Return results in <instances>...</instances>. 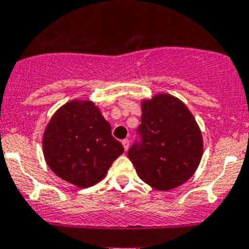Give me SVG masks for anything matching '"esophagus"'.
Here are the masks:
<instances>
[{
    "mask_svg": "<svg viewBox=\"0 0 249 249\" xmlns=\"http://www.w3.org/2000/svg\"><path fill=\"white\" fill-rule=\"evenodd\" d=\"M122 145H124V150H128V147H129V140L124 139V140H122Z\"/></svg>",
    "mask_w": 249,
    "mask_h": 249,
    "instance_id": "obj_1",
    "label": "esophagus"
}]
</instances>
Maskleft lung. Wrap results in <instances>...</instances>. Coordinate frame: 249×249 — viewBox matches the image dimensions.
I'll list each match as a JSON object with an SVG mask.
<instances>
[{
    "label": "left lung",
    "mask_w": 249,
    "mask_h": 249,
    "mask_svg": "<svg viewBox=\"0 0 249 249\" xmlns=\"http://www.w3.org/2000/svg\"><path fill=\"white\" fill-rule=\"evenodd\" d=\"M140 121L127 153L139 178L160 191L181 186L202 156L201 133L193 115L180 99L163 93L142 102Z\"/></svg>",
    "instance_id": "1"
}]
</instances>
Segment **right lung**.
I'll use <instances>...</instances> for the list:
<instances>
[{"mask_svg":"<svg viewBox=\"0 0 249 249\" xmlns=\"http://www.w3.org/2000/svg\"><path fill=\"white\" fill-rule=\"evenodd\" d=\"M43 151L49 168L58 178L89 188L107 175L124 150L92 102L71 101L49 122Z\"/></svg>","mask_w":249,"mask_h":249,"instance_id":"obj_1","label":"right lung"}]
</instances>
